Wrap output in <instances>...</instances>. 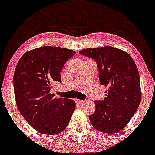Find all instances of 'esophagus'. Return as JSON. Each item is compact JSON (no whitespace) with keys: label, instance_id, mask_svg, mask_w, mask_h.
I'll list each match as a JSON object with an SVG mask.
<instances>
[{"label":"esophagus","instance_id":"esophagus-1","mask_svg":"<svg viewBox=\"0 0 155 155\" xmlns=\"http://www.w3.org/2000/svg\"><path fill=\"white\" fill-rule=\"evenodd\" d=\"M76 101L79 104H81L84 103V101L82 100H79V99H76Z\"/></svg>","mask_w":155,"mask_h":155}]
</instances>
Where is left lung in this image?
Masks as SVG:
<instances>
[{
	"mask_svg": "<svg viewBox=\"0 0 155 155\" xmlns=\"http://www.w3.org/2000/svg\"><path fill=\"white\" fill-rule=\"evenodd\" d=\"M79 54L97 62L99 83L108 88L103 100L95 101L89 120L96 130L113 134L122 130L137 110L141 101L140 74L130 55L105 46L86 48Z\"/></svg>",
	"mask_w": 155,
	"mask_h": 155,
	"instance_id": "obj_1",
	"label": "left lung"
}]
</instances>
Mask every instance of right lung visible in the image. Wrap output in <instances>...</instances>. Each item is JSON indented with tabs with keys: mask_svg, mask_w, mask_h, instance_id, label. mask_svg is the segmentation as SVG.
I'll return each mask as SVG.
<instances>
[{
	"mask_svg": "<svg viewBox=\"0 0 155 155\" xmlns=\"http://www.w3.org/2000/svg\"><path fill=\"white\" fill-rule=\"evenodd\" d=\"M75 51L56 46H43L27 51L18 61L13 88L18 110L38 132L56 134L66 129L76 109L72 99H56L50 92L60 82L61 71Z\"/></svg>",
	"mask_w": 155,
	"mask_h": 155,
	"instance_id": "obj_1",
	"label": "right lung"
}]
</instances>
